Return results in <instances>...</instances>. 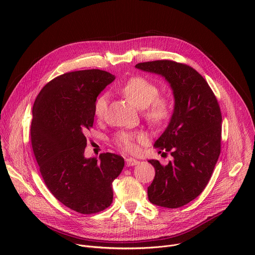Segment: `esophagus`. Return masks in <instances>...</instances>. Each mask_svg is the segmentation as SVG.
I'll return each mask as SVG.
<instances>
[{"label": "esophagus", "mask_w": 255, "mask_h": 255, "mask_svg": "<svg viewBox=\"0 0 255 255\" xmlns=\"http://www.w3.org/2000/svg\"><path fill=\"white\" fill-rule=\"evenodd\" d=\"M125 162H126V165L127 166H133V165H136L139 163V161L135 158H132V157H128L125 159Z\"/></svg>", "instance_id": "1"}]
</instances>
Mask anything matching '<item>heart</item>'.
Instances as JSON below:
<instances>
[{
    "mask_svg": "<svg viewBox=\"0 0 255 255\" xmlns=\"http://www.w3.org/2000/svg\"><path fill=\"white\" fill-rule=\"evenodd\" d=\"M121 93L138 109L144 111V116L151 124L164 123L171 112V105L168 100L157 98L158 88L152 82L138 77L127 81L121 88ZM108 97L101 95L94 105L95 115L102 118L107 110ZM143 135L130 132H120L116 136V143L127 151L135 149V140H143Z\"/></svg>",
    "mask_w": 255,
    "mask_h": 255,
    "instance_id": "obj_1",
    "label": "heart"
}]
</instances>
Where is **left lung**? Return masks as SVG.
<instances>
[{
    "label": "left lung",
    "instance_id": "left-lung-1",
    "mask_svg": "<svg viewBox=\"0 0 255 255\" xmlns=\"http://www.w3.org/2000/svg\"><path fill=\"white\" fill-rule=\"evenodd\" d=\"M135 67L162 77L172 91L174 105L169 123L154 144L159 152H170L172 160L165 165L148 160L155 176L147 195L156 206L179 208L204 191L219 158L220 107L205 79L189 65L155 60Z\"/></svg>",
    "mask_w": 255,
    "mask_h": 255
}]
</instances>
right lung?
I'll use <instances>...</instances> for the list:
<instances>
[{
	"mask_svg": "<svg viewBox=\"0 0 255 255\" xmlns=\"http://www.w3.org/2000/svg\"><path fill=\"white\" fill-rule=\"evenodd\" d=\"M114 80L100 69L67 72L43 87L32 109V148L44 183L60 203L81 214L112 204V184L124 167V158L114 153L85 156L95 102Z\"/></svg>",
	"mask_w": 255,
	"mask_h": 255,
	"instance_id": "obj_1",
	"label": "right lung"
}]
</instances>
